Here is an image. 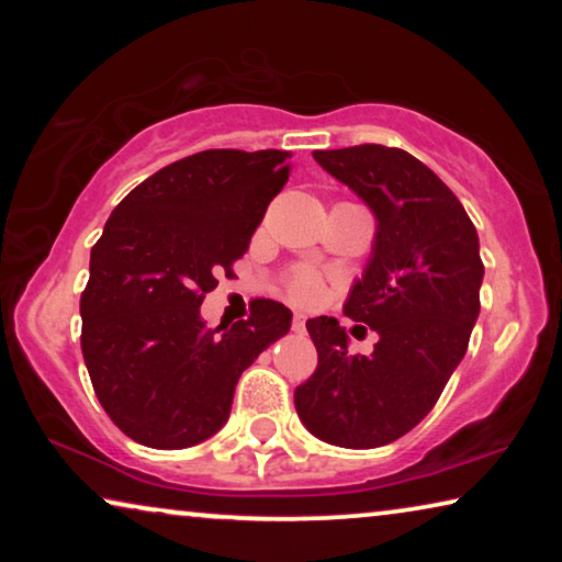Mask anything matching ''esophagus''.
Here are the masks:
<instances>
[{"instance_id":"34e87169","label":"esophagus","mask_w":562,"mask_h":562,"mask_svg":"<svg viewBox=\"0 0 562 562\" xmlns=\"http://www.w3.org/2000/svg\"><path fill=\"white\" fill-rule=\"evenodd\" d=\"M291 329H294V333H304V329H306V317H304V314H294Z\"/></svg>"}]
</instances>
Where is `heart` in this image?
Segmentation results:
<instances>
[{
  "label": "heart",
  "instance_id": "heart-1",
  "mask_svg": "<svg viewBox=\"0 0 562 562\" xmlns=\"http://www.w3.org/2000/svg\"><path fill=\"white\" fill-rule=\"evenodd\" d=\"M291 296L302 304H314L322 296V281L312 271H299L291 281Z\"/></svg>",
  "mask_w": 562,
  "mask_h": 562
}]
</instances>
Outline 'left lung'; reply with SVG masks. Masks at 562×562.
Wrapping results in <instances>:
<instances>
[{
    "label": "left lung",
    "mask_w": 562,
    "mask_h": 562,
    "mask_svg": "<svg viewBox=\"0 0 562 562\" xmlns=\"http://www.w3.org/2000/svg\"><path fill=\"white\" fill-rule=\"evenodd\" d=\"M375 217L366 271L345 314L379 335L350 356L335 317L306 322L317 371L294 391L299 419L337 448H381L427 417L468 350L481 312L479 233L458 196L406 150H314Z\"/></svg>",
    "instance_id": "obj_1"
}]
</instances>
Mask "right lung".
<instances>
[{
  "label": "right lung",
  "instance_id": "right-lung-1",
  "mask_svg": "<svg viewBox=\"0 0 562 562\" xmlns=\"http://www.w3.org/2000/svg\"><path fill=\"white\" fill-rule=\"evenodd\" d=\"M286 150H202L160 168L106 220L81 294V350L99 404L135 442L181 450L225 427L240 373L291 327L256 299L210 329L199 306L248 250L289 179Z\"/></svg>",
  "mask_w": 562,
  "mask_h": 562
}]
</instances>
